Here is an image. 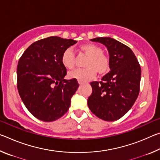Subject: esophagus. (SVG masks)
Listing matches in <instances>:
<instances>
[{
	"label": "esophagus",
	"mask_w": 160,
	"mask_h": 160,
	"mask_svg": "<svg viewBox=\"0 0 160 160\" xmlns=\"http://www.w3.org/2000/svg\"><path fill=\"white\" fill-rule=\"evenodd\" d=\"M78 83H79V85H82V84H83V82H81V81H78Z\"/></svg>",
	"instance_id": "1"
}]
</instances>
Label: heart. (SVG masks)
Wrapping results in <instances>:
<instances>
[{"mask_svg":"<svg viewBox=\"0 0 160 160\" xmlns=\"http://www.w3.org/2000/svg\"><path fill=\"white\" fill-rule=\"evenodd\" d=\"M80 51L88 56L85 62V69H78L70 72L68 77L85 82L94 79L98 72L99 75H106L110 70V59L107 54L103 53L102 48L92 43L81 45ZM61 61L67 69H72L75 67V56L70 48H66L61 54Z\"/></svg>","mask_w":160,"mask_h":160,"instance_id":"heart-1","label":"heart"}]
</instances>
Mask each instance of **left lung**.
I'll use <instances>...</instances> for the list:
<instances>
[{
  "mask_svg": "<svg viewBox=\"0 0 160 160\" xmlns=\"http://www.w3.org/2000/svg\"><path fill=\"white\" fill-rule=\"evenodd\" d=\"M92 42L105 45L109 53L110 71L100 82H92L88 105L97 117L107 121L121 118L131 109L140 92L141 68L132 51L111 37Z\"/></svg>",
  "mask_w": 160,
  "mask_h": 160,
  "instance_id": "left-lung-1",
  "label": "left lung"
}]
</instances>
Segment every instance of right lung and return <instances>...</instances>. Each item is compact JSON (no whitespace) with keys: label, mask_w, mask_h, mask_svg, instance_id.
<instances>
[{"label":"right lung","mask_w":160,"mask_h":160,"mask_svg":"<svg viewBox=\"0 0 160 160\" xmlns=\"http://www.w3.org/2000/svg\"><path fill=\"white\" fill-rule=\"evenodd\" d=\"M77 42L49 37L32 44L18 61V90L27 109L42 121L57 120L66 113L78 90L77 80H65L63 51Z\"/></svg>","instance_id":"1"}]
</instances>
